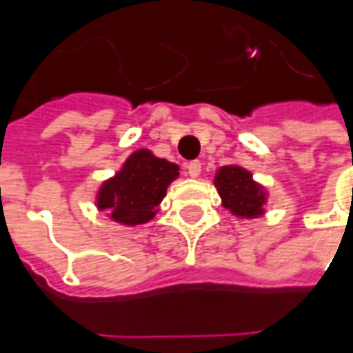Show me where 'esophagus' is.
<instances>
[{"label": "esophagus", "mask_w": 353, "mask_h": 353, "mask_svg": "<svg viewBox=\"0 0 353 353\" xmlns=\"http://www.w3.org/2000/svg\"><path fill=\"white\" fill-rule=\"evenodd\" d=\"M186 170H188V176L198 179L200 172H202V163H200V161H190V163L186 165Z\"/></svg>", "instance_id": "1"}]
</instances>
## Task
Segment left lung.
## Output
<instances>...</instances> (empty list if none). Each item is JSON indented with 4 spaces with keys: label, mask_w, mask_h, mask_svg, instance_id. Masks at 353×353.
<instances>
[{
    "label": "left lung",
    "mask_w": 353,
    "mask_h": 353,
    "mask_svg": "<svg viewBox=\"0 0 353 353\" xmlns=\"http://www.w3.org/2000/svg\"><path fill=\"white\" fill-rule=\"evenodd\" d=\"M214 186L222 198V206L236 218L253 220L265 214V204L269 198L267 188L253 181V174L241 165L220 167L214 176Z\"/></svg>",
    "instance_id": "8db88e82"
}]
</instances>
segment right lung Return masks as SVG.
<instances>
[{
	"label": "right lung",
	"instance_id": "1",
	"mask_svg": "<svg viewBox=\"0 0 353 353\" xmlns=\"http://www.w3.org/2000/svg\"><path fill=\"white\" fill-rule=\"evenodd\" d=\"M179 165L153 151L137 149L114 176L100 184L96 208L121 225L147 224L157 216L169 184L179 179Z\"/></svg>",
	"mask_w": 353,
	"mask_h": 353
}]
</instances>
